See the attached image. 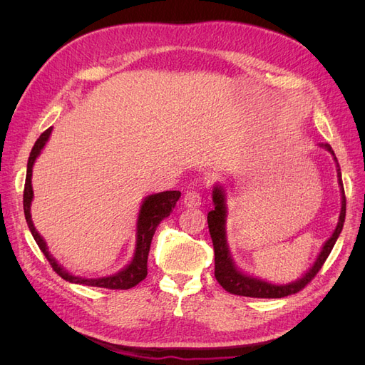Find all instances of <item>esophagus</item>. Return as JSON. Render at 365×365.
Segmentation results:
<instances>
[{"label": "esophagus", "instance_id": "obj_1", "mask_svg": "<svg viewBox=\"0 0 365 365\" xmlns=\"http://www.w3.org/2000/svg\"><path fill=\"white\" fill-rule=\"evenodd\" d=\"M182 202H184L185 207H189V208H197V207L201 205V195L197 193V192H195V190L187 192L184 195Z\"/></svg>", "mask_w": 365, "mask_h": 365}]
</instances>
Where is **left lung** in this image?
Instances as JSON below:
<instances>
[{
    "label": "left lung",
    "instance_id": "8db88e82",
    "mask_svg": "<svg viewBox=\"0 0 365 365\" xmlns=\"http://www.w3.org/2000/svg\"><path fill=\"white\" fill-rule=\"evenodd\" d=\"M319 148L326 149L330 152V155L334 157V161L336 164V175H338V185L341 192V212L338 217V224L334 230L332 236H330L319 251L315 262L311 268H309L303 277L297 279L295 282L286 283V284H274L269 282H264L262 279L252 277L245 272H242L236 268L233 262V257L230 254V248L227 244V217H228V207H227V193L222 185L215 184L213 185V204L215 208L207 215V222H208V231L210 236L213 240V248H215V277L219 282L222 288L235 295H244V297H254V298H282L288 297L292 294H297L302 291L304 286L311 282L317 272L322 269L323 263L329 257L330 251H332L336 239L339 237V233L342 231V225H344L346 219V195H344V185H342L341 178V169L338 160L335 157V152L330 148L327 143H322L318 145Z\"/></svg>",
    "mask_w": 365,
    "mask_h": 365
}]
</instances>
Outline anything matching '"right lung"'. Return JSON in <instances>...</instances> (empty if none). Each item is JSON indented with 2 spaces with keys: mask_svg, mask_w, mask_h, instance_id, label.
Masks as SVG:
<instances>
[{
  "mask_svg": "<svg viewBox=\"0 0 365 365\" xmlns=\"http://www.w3.org/2000/svg\"><path fill=\"white\" fill-rule=\"evenodd\" d=\"M53 128H48L46 132H42L41 137L36 140L35 146H33L29 163H27V175H26V185H24V215L30 233L33 239L36 240L39 250L43 252V256L47 257L50 262L51 268L56 271L63 280L70 283L77 284H86V286H96V288H108V289H130L138 284L141 280L146 279L148 275V256H149V248L150 242L153 237V233L158 227V224L164 217H168L176 204L180 200L181 192L178 190H168V192H160L146 196L145 200L141 201L140 210H138V217H137V233H135V250L134 256H132L130 262L126 264L123 269L118 272L108 275V277H97V279H88L81 277V275H73L65 268H62L54 259L48 248L46 240L38 233L35 225H33L30 207L33 201V187H31V175H33V165H35L36 158L41 155L42 149L46 148L47 141L51 135Z\"/></svg>",
  "mask_w": 365,
  "mask_h": 365,
  "instance_id": "1",
  "label": "right lung"
}]
</instances>
